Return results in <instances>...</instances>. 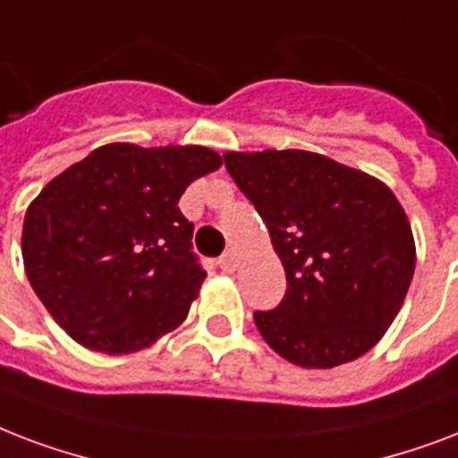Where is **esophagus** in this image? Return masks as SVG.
I'll return each mask as SVG.
<instances>
[{
  "mask_svg": "<svg viewBox=\"0 0 458 458\" xmlns=\"http://www.w3.org/2000/svg\"><path fill=\"white\" fill-rule=\"evenodd\" d=\"M219 267H222V272H229V275H232L233 269H236V253H233V250H226V253L219 258Z\"/></svg>",
  "mask_w": 458,
  "mask_h": 458,
  "instance_id": "1",
  "label": "esophagus"
}]
</instances>
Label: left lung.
I'll return each instance as SVG.
<instances>
[{
  "instance_id": "1",
  "label": "left lung",
  "mask_w": 458,
  "mask_h": 458,
  "mask_svg": "<svg viewBox=\"0 0 458 458\" xmlns=\"http://www.w3.org/2000/svg\"><path fill=\"white\" fill-rule=\"evenodd\" d=\"M286 272V296L255 313L289 363L335 368L380 342L416 269L409 217L387 183L308 150L225 152Z\"/></svg>"
}]
</instances>
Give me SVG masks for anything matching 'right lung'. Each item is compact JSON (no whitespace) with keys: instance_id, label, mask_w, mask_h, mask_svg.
Returning <instances> with one entry per match:
<instances>
[{"instance_id":"obj_1","label":"right lung","mask_w":458,"mask_h":458,"mask_svg":"<svg viewBox=\"0 0 458 458\" xmlns=\"http://www.w3.org/2000/svg\"><path fill=\"white\" fill-rule=\"evenodd\" d=\"M222 166L203 145L109 143L64 169L28 205L23 267L66 335L90 351L148 349L186 320L205 272L179 210Z\"/></svg>"}]
</instances>
